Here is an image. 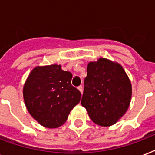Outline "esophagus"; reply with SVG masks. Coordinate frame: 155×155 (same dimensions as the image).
I'll use <instances>...</instances> for the list:
<instances>
[{
  "mask_svg": "<svg viewBox=\"0 0 155 155\" xmlns=\"http://www.w3.org/2000/svg\"><path fill=\"white\" fill-rule=\"evenodd\" d=\"M78 89H79V91H80V92H81V94L83 93V87L82 86H80V87H78Z\"/></svg>",
  "mask_w": 155,
  "mask_h": 155,
  "instance_id": "esophagus-1",
  "label": "esophagus"
}]
</instances>
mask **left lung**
Instances as JSON below:
<instances>
[{
  "label": "left lung",
  "mask_w": 155,
  "mask_h": 155,
  "mask_svg": "<svg viewBox=\"0 0 155 155\" xmlns=\"http://www.w3.org/2000/svg\"><path fill=\"white\" fill-rule=\"evenodd\" d=\"M87 72L81 104L97 125H114L130 107V80L120 63L104 58L89 62Z\"/></svg>",
  "instance_id": "left-lung-1"
}]
</instances>
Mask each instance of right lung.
Segmentation results:
<instances>
[{
    "label": "right lung",
    "mask_w": 155,
    "mask_h": 155,
    "mask_svg": "<svg viewBox=\"0 0 155 155\" xmlns=\"http://www.w3.org/2000/svg\"><path fill=\"white\" fill-rule=\"evenodd\" d=\"M72 74L61 65L35 67L23 86L25 107L43 127L55 129L67 121L68 115L80 103L81 93L73 87Z\"/></svg>",
    "instance_id": "add662e5"
}]
</instances>
